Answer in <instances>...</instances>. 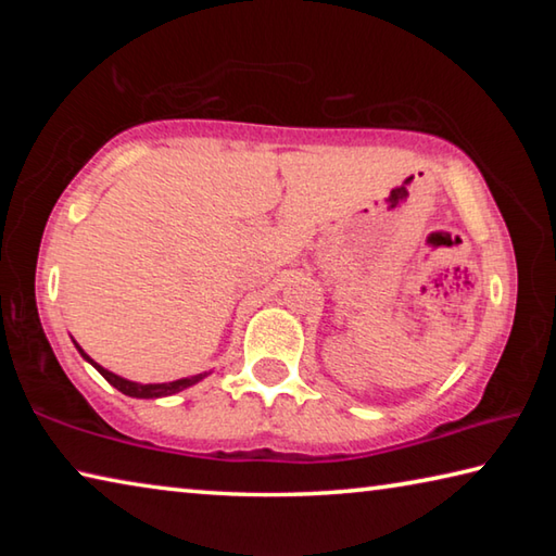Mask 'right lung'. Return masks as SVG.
Here are the masks:
<instances>
[{"label": "right lung", "mask_w": 556, "mask_h": 556, "mask_svg": "<svg viewBox=\"0 0 556 556\" xmlns=\"http://www.w3.org/2000/svg\"><path fill=\"white\" fill-rule=\"evenodd\" d=\"M75 343V341H73ZM75 348H78V353L83 355V361H88L92 368H96L102 378H105L112 388H117L122 394H127V397H137V400H156V397H168V394H176L181 392L186 388H191V384L201 382L203 378H208L211 372H199V375H191V378H181V380H174V382H149V384H142V382H131L127 378H119V375L110 372L102 368V365H98L92 357L83 351V348L75 343Z\"/></svg>", "instance_id": "obj_1"}]
</instances>
